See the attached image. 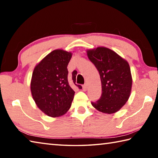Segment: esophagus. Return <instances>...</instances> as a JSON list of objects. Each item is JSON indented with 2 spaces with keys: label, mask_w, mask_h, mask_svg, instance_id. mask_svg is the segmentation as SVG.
I'll list each match as a JSON object with an SVG mask.
<instances>
[{
  "label": "esophagus",
  "mask_w": 158,
  "mask_h": 158,
  "mask_svg": "<svg viewBox=\"0 0 158 158\" xmlns=\"http://www.w3.org/2000/svg\"><path fill=\"white\" fill-rule=\"evenodd\" d=\"M87 89H88V84H85L84 85H83V90H84V91H86Z\"/></svg>",
  "instance_id": "obj_1"
}]
</instances>
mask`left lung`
I'll use <instances>...</instances> for the list:
<instances>
[{
  "mask_svg": "<svg viewBox=\"0 0 158 158\" xmlns=\"http://www.w3.org/2000/svg\"><path fill=\"white\" fill-rule=\"evenodd\" d=\"M100 76L102 95L91 105L99 111L114 114L119 111L130 98L132 79L129 63L114 51L99 47L86 51Z\"/></svg>",
  "mask_w": 158,
  "mask_h": 158,
  "instance_id": "8db88e82",
  "label": "left lung"
}]
</instances>
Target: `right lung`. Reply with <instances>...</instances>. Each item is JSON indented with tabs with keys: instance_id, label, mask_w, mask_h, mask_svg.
I'll use <instances>...</instances> for the list:
<instances>
[{
	"instance_id": "right-lung-1",
	"label": "right lung",
	"mask_w": 158,
	"mask_h": 158,
	"mask_svg": "<svg viewBox=\"0 0 158 158\" xmlns=\"http://www.w3.org/2000/svg\"><path fill=\"white\" fill-rule=\"evenodd\" d=\"M73 53L63 49H56L47 55L35 67L31 81L33 98L40 110L56 118L68 112L73 100V86L77 85V71L69 77L67 67Z\"/></svg>"
}]
</instances>
